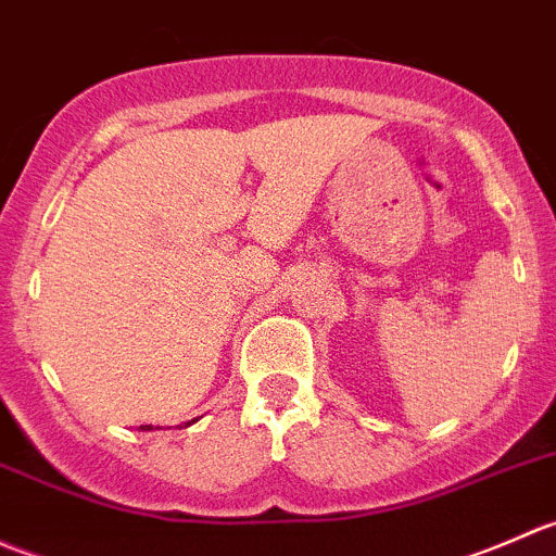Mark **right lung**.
I'll return each instance as SVG.
<instances>
[{
  "label": "right lung",
  "instance_id": "right-lung-1",
  "mask_svg": "<svg viewBox=\"0 0 556 556\" xmlns=\"http://www.w3.org/2000/svg\"><path fill=\"white\" fill-rule=\"evenodd\" d=\"M142 430H144V428H142ZM148 430H150V428H148Z\"/></svg>",
  "mask_w": 556,
  "mask_h": 556
}]
</instances>
